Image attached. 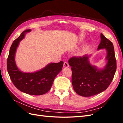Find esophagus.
I'll return each mask as SVG.
<instances>
[{
  "instance_id": "1",
  "label": "esophagus",
  "mask_w": 123,
  "mask_h": 123,
  "mask_svg": "<svg viewBox=\"0 0 123 123\" xmlns=\"http://www.w3.org/2000/svg\"><path fill=\"white\" fill-rule=\"evenodd\" d=\"M64 68H68L69 67V65L68 64V62H65L64 63V66H63Z\"/></svg>"
}]
</instances>
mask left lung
Wrapping results in <instances>:
<instances>
[{"label": "left lung", "instance_id": "left-lung-1", "mask_svg": "<svg viewBox=\"0 0 123 123\" xmlns=\"http://www.w3.org/2000/svg\"><path fill=\"white\" fill-rule=\"evenodd\" d=\"M98 50L105 48L108 62L106 68L98 70L91 66L88 57L73 56L69 59L71 67L72 84L74 91L80 95L88 97L105 91L112 81L117 70V61L112 43L102 33Z\"/></svg>", "mask_w": 123, "mask_h": 123}]
</instances>
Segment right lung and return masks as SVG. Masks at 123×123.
Instances as JSON below:
<instances>
[{"instance_id": "1", "label": "right lung", "mask_w": 123, "mask_h": 123, "mask_svg": "<svg viewBox=\"0 0 123 123\" xmlns=\"http://www.w3.org/2000/svg\"><path fill=\"white\" fill-rule=\"evenodd\" d=\"M30 31L31 30L28 29L22 32L11 45L7 59V70L12 83L18 90L30 95H43L50 90L55 77L62 70L64 62L51 63L34 73H23L19 70L15 62V54L20 40L24 38L25 32Z\"/></svg>"}]
</instances>
